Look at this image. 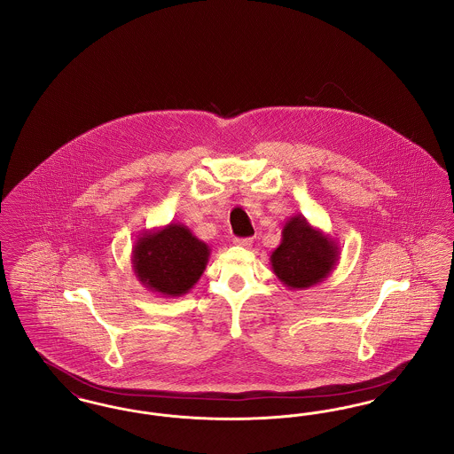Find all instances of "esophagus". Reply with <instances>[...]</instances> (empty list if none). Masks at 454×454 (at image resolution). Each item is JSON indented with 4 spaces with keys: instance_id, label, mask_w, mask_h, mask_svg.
I'll list each match as a JSON object with an SVG mask.
<instances>
[{
    "instance_id": "obj_1",
    "label": "esophagus",
    "mask_w": 454,
    "mask_h": 454,
    "mask_svg": "<svg viewBox=\"0 0 454 454\" xmlns=\"http://www.w3.org/2000/svg\"><path fill=\"white\" fill-rule=\"evenodd\" d=\"M233 243L238 247H243V248H248L252 245V238H235Z\"/></svg>"
}]
</instances>
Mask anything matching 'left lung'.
Segmentation results:
<instances>
[{
	"label": "left lung",
	"mask_w": 454,
	"mask_h": 454,
	"mask_svg": "<svg viewBox=\"0 0 454 454\" xmlns=\"http://www.w3.org/2000/svg\"><path fill=\"white\" fill-rule=\"evenodd\" d=\"M339 259L337 239L311 226L302 215H294L284 223L281 245L272 252L270 265L286 287L308 289L324 282Z\"/></svg>",
	"instance_id": "obj_1"
}]
</instances>
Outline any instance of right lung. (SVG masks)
I'll list each match as a JSON object with an SVG mask.
<instances>
[{
    "mask_svg": "<svg viewBox=\"0 0 454 454\" xmlns=\"http://www.w3.org/2000/svg\"><path fill=\"white\" fill-rule=\"evenodd\" d=\"M211 248L182 223L145 230L132 247L134 276L163 298L187 294L206 270Z\"/></svg>",
    "mask_w": 454,
    "mask_h": 454,
    "instance_id": "right-lung-1",
    "label": "right lung"
}]
</instances>
